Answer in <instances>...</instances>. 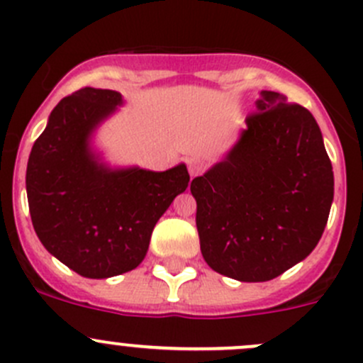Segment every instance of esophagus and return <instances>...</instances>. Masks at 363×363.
Masks as SVG:
<instances>
[{
    "mask_svg": "<svg viewBox=\"0 0 363 363\" xmlns=\"http://www.w3.org/2000/svg\"><path fill=\"white\" fill-rule=\"evenodd\" d=\"M203 168H205L203 160H200V158L188 160V170H189V175H191V177H196V175L202 174Z\"/></svg>",
    "mask_w": 363,
    "mask_h": 363,
    "instance_id": "34e87169",
    "label": "esophagus"
}]
</instances>
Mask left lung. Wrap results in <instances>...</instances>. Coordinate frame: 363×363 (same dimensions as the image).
Wrapping results in <instances>:
<instances>
[{"instance_id":"1","label":"left lung","mask_w":363,"mask_h":363,"mask_svg":"<svg viewBox=\"0 0 363 363\" xmlns=\"http://www.w3.org/2000/svg\"><path fill=\"white\" fill-rule=\"evenodd\" d=\"M255 107L232 149L189 188L203 259L240 283L270 281L306 259L334 202L313 113L274 91H259Z\"/></svg>"}]
</instances>
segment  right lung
Returning <instances> with one entry per match:
<instances>
[{
  "instance_id": "add662e5",
  "label": "right lung",
  "mask_w": 363,
  "mask_h": 363,
  "mask_svg": "<svg viewBox=\"0 0 363 363\" xmlns=\"http://www.w3.org/2000/svg\"><path fill=\"white\" fill-rule=\"evenodd\" d=\"M123 94L84 87L50 112L26 170L29 214L40 242L89 279L137 269L156 223L189 182L184 163L164 172L112 167L94 145Z\"/></svg>"
}]
</instances>
